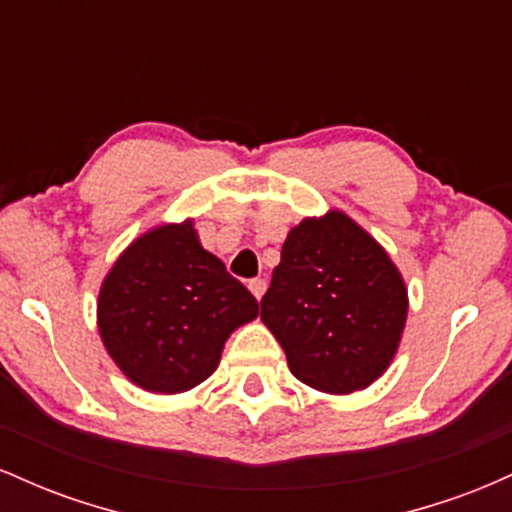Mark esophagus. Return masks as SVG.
<instances>
[{
    "label": "esophagus",
    "instance_id": "esophagus-1",
    "mask_svg": "<svg viewBox=\"0 0 512 512\" xmlns=\"http://www.w3.org/2000/svg\"><path fill=\"white\" fill-rule=\"evenodd\" d=\"M248 289L252 291V296H255L257 301H260V298L264 296V291H267V281H264V279H252L250 284H248Z\"/></svg>",
    "mask_w": 512,
    "mask_h": 512
}]
</instances>
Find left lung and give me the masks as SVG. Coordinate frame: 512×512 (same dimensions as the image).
Listing matches in <instances>:
<instances>
[{
	"mask_svg": "<svg viewBox=\"0 0 512 512\" xmlns=\"http://www.w3.org/2000/svg\"><path fill=\"white\" fill-rule=\"evenodd\" d=\"M260 308L301 383L351 395L395 361L409 291L390 252L346 211L327 209L291 228Z\"/></svg>",
	"mask_w": 512,
	"mask_h": 512,
	"instance_id": "1",
	"label": "left lung"
}]
</instances>
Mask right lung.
<instances>
[{"label":"right lung","instance_id":"obj_1","mask_svg":"<svg viewBox=\"0 0 512 512\" xmlns=\"http://www.w3.org/2000/svg\"><path fill=\"white\" fill-rule=\"evenodd\" d=\"M257 317L255 296L204 250L195 219L158 223L105 274L101 342L122 375L154 395H180L219 368L223 344Z\"/></svg>","mask_w":512,"mask_h":512}]
</instances>
